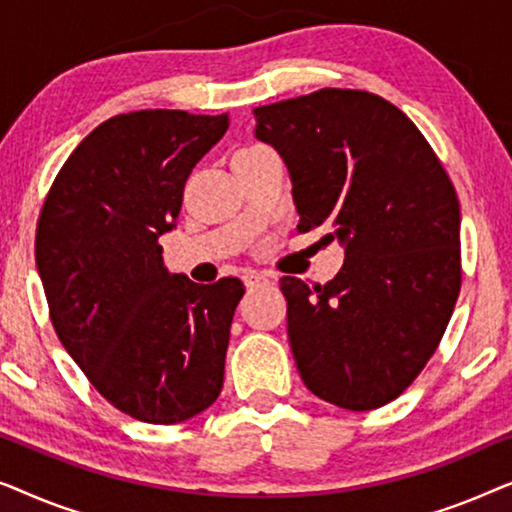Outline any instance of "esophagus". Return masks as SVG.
Returning <instances> with one entry per match:
<instances>
[{
  "instance_id": "34e87169",
  "label": "esophagus",
  "mask_w": 512,
  "mask_h": 512,
  "mask_svg": "<svg viewBox=\"0 0 512 512\" xmlns=\"http://www.w3.org/2000/svg\"><path fill=\"white\" fill-rule=\"evenodd\" d=\"M242 282L247 289H254V286H263V284H270V275H265V272H244L242 275Z\"/></svg>"
}]
</instances>
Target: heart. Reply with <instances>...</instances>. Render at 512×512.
I'll list each match as a JSON object with an SVG mask.
<instances>
[{
    "label": "heart",
    "mask_w": 512,
    "mask_h": 512,
    "mask_svg": "<svg viewBox=\"0 0 512 512\" xmlns=\"http://www.w3.org/2000/svg\"><path fill=\"white\" fill-rule=\"evenodd\" d=\"M251 149H254V146H251Z\"/></svg>",
    "instance_id": "obj_1"
}]
</instances>
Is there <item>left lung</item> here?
I'll return each instance as SVG.
<instances>
[{"mask_svg":"<svg viewBox=\"0 0 512 512\" xmlns=\"http://www.w3.org/2000/svg\"><path fill=\"white\" fill-rule=\"evenodd\" d=\"M254 116L289 170L298 228H333L345 247L324 286L282 277L298 373L338 408H380L422 373L457 303L452 181L417 125L366 90L324 88Z\"/></svg>","mask_w":512,"mask_h":512,"instance_id":"obj_1","label":"left lung"}]
</instances>
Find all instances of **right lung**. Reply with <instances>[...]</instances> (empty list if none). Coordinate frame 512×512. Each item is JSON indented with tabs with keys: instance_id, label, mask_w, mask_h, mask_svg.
Listing matches in <instances>:
<instances>
[{
	"instance_id": "1",
	"label": "right lung",
	"mask_w": 512,
	"mask_h": 512,
	"mask_svg": "<svg viewBox=\"0 0 512 512\" xmlns=\"http://www.w3.org/2000/svg\"><path fill=\"white\" fill-rule=\"evenodd\" d=\"M228 125V114L177 109L109 118L67 158L41 209L34 256L55 333L90 384L139 422H186L221 394L244 286L172 275L158 240Z\"/></svg>"
}]
</instances>
